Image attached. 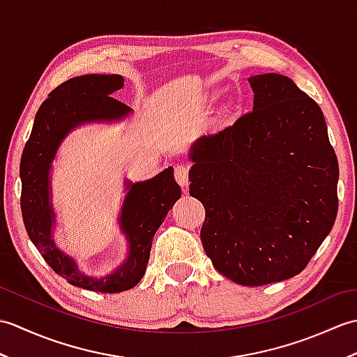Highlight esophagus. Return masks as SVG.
Returning a JSON list of instances; mask_svg holds the SVG:
<instances>
[{"label":"esophagus","mask_w":357,"mask_h":357,"mask_svg":"<svg viewBox=\"0 0 357 357\" xmlns=\"http://www.w3.org/2000/svg\"><path fill=\"white\" fill-rule=\"evenodd\" d=\"M174 179L181 187H187L188 185V165L185 164H179L174 167Z\"/></svg>","instance_id":"esophagus-1"}]
</instances>
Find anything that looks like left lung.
<instances>
[{"mask_svg": "<svg viewBox=\"0 0 357 357\" xmlns=\"http://www.w3.org/2000/svg\"><path fill=\"white\" fill-rule=\"evenodd\" d=\"M248 81L253 110L192 146L188 193L213 267L259 287L299 275L328 236L339 164L314 100L279 73Z\"/></svg>", "mask_w": 357, "mask_h": 357, "instance_id": "obj_1", "label": "left lung"}]
</instances>
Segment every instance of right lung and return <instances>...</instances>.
Here are the masks:
<instances>
[{
  "label": "right lung",
  "mask_w": 357,
  "mask_h": 357,
  "mask_svg": "<svg viewBox=\"0 0 357 357\" xmlns=\"http://www.w3.org/2000/svg\"><path fill=\"white\" fill-rule=\"evenodd\" d=\"M123 86L121 75H84L63 82L38 109L32 133L21 155V211L29 238L56 275L90 291L121 293L139 282L147 268L155 233L181 198L172 167L153 179L128 183L119 222L130 242V255L110 276L93 279L81 275L73 259L53 244L50 231L55 215L49 204V172L58 146L72 128L82 123L126 116L130 109L110 96Z\"/></svg>",
  "instance_id": "1"
}]
</instances>
